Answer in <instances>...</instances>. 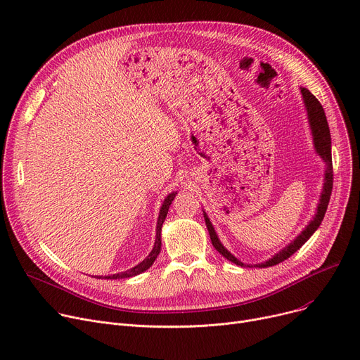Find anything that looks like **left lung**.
<instances>
[{"instance_id":"obj_1","label":"left lung","mask_w":360,"mask_h":360,"mask_svg":"<svg viewBox=\"0 0 360 360\" xmlns=\"http://www.w3.org/2000/svg\"><path fill=\"white\" fill-rule=\"evenodd\" d=\"M300 93H302V99H304L307 112H308V121H309V127L312 131V137H314V147L316 150V153L321 156L327 165V170H326V178H324V188H323V194H321L319 198V204H318V209L316 213L314 216V219L309 221V224L307 228L302 231V233L292 240L286 248H283L281 251H278L274 257H271L270 259L264 261L261 264H243L242 261H239L235 255H232L228 250H226L221 242L219 240L216 231L213 228V224L210 221V219L207 217L205 212H204V220L207 224V229H209L210 233V239L213 247L226 258L232 261L236 266L240 267H258V269H266V267H271L276 266L278 262H283L285 259H288L290 255H293L302 245H304L312 235L314 232L319 228L321 221H323L326 212H327V207L330 202V197H331V191H333V160H331V136H330V128H328V122H327V117H326V112L323 109V105L319 103V101L314 96V94L305 89V87H300Z\"/></svg>"}]
</instances>
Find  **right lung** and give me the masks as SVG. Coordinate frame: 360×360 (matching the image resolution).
<instances>
[{
  "mask_svg": "<svg viewBox=\"0 0 360 360\" xmlns=\"http://www.w3.org/2000/svg\"><path fill=\"white\" fill-rule=\"evenodd\" d=\"M176 194H178V193L169 194V195L165 198L163 204H162V209H160L159 219H158V228H156V240H155V247H153V250H151V252L148 254V257H147V258H144V259L139 264V266L132 267V269H129V270H127V271H124V273L112 274V276H105V278H127V277H132V276L141 274L143 271H146L147 269H150L151 266H153V262H155V259L158 258V255H159V252H160V248H162V239H160L162 224H163V221H165V219H166V216H167L169 205L172 204V201H174V198H175V195H176ZM99 278H102V276H99Z\"/></svg>",
  "mask_w": 360,
  "mask_h": 360,
  "instance_id": "1",
  "label": "right lung"
}]
</instances>
